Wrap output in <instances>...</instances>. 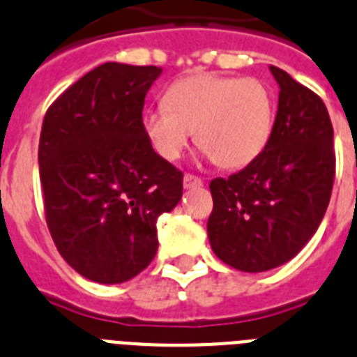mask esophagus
I'll use <instances>...</instances> for the list:
<instances>
[{"label": "esophagus", "mask_w": 357, "mask_h": 357, "mask_svg": "<svg viewBox=\"0 0 357 357\" xmlns=\"http://www.w3.org/2000/svg\"><path fill=\"white\" fill-rule=\"evenodd\" d=\"M203 181L199 178H196V176H192V174H185L183 176V187L185 188H197L202 187Z\"/></svg>", "instance_id": "obj_1"}]
</instances>
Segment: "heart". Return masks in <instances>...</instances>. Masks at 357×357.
<instances>
[{
    "label": "heart",
    "mask_w": 357,
    "mask_h": 357,
    "mask_svg": "<svg viewBox=\"0 0 357 357\" xmlns=\"http://www.w3.org/2000/svg\"><path fill=\"white\" fill-rule=\"evenodd\" d=\"M274 127V100L256 77L194 74L174 83L167 103L149 107L143 130L163 160H178L194 130L221 169H243L265 151Z\"/></svg>",
    "instance_id": "1"
}]
</instances>
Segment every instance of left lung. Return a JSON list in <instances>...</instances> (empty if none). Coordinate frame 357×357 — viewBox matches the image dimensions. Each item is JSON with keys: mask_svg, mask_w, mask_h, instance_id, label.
I'll return each instance as SVG.
<instances>
[{"mask_svg": "<svg viewBox=\"0 0 357 357\" xmlns=\"http://www.w3.org/2000/svg\"><path fill=\"white\" fill-rule=\"evenodd\" d=\"M268 68L280 100L265 151L238 174L211 181L208 241L221 261L241 272L272 271L308 243L336 172L334 130L321 98L285 70Z\"/></svg>", "mask_w": 357, "mask_h": 357, "instance_id": "1", "label": "left lung"}]
</instances>
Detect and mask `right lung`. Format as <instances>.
<instances>
[{
	"label": "right lung",
	"instance_id": "add662e5",
	"mask_svg": "<svg viewBox=\"0 0 357 357\" xmlns=\"http://www.w3.org/2000/svg\"><path fill=\"white\" fill-rule=\"evenodd\" d=\"M160 67L103 63L54 101L40 136L50 236L86 280H132L158 252L155 221L178 205L183 174L155 154L143 105Z\"/></svg>",
	"mask_w": 357,
	"mask_h": 357
}]
</instances>
